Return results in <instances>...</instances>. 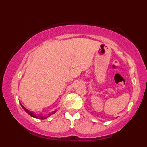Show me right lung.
<instances>
[{
	"label": "right lung",
	"mask_w": 147,
	"mask_h": 147,
	"mask_svg": "<svg viewBox=\"0 0 147 147\" xmlns=\"http://www.w3.org/2000/svg\"><path fill=\"white\" fill-rule=\"evenodd\" d=\"M21 106H22V107H23V109L25 110V112H27V113L29 114L30 116H32V117H34V118H38V119H41V120L45 119V118H47V117H49V116H51V114H54V113H55V112H56V111L52 112H51V113H50V114H48V116H41V115H40V114H35L33 113V112H31V111H29V110H28L27 109V108H25V107H24V106H23V105H21Z\"/></svg>",
	"instance_id": "add662e5"
}]
</instances>
